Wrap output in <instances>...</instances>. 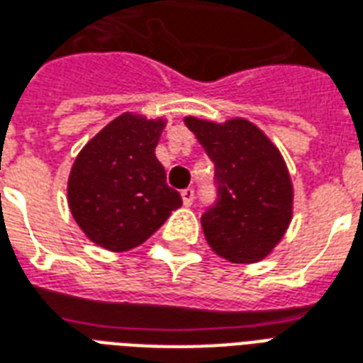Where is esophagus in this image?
I'll return each instance as SVG.
<instances>
[{
  "mask_svg": "<svg viewBox=\"0 0 363 363\" xmlns=\"http://www.w3.org/2000/svg\"><path fill=\"white\" fill-rule=\"evenodd\" d=\"M181 196H182V203H184L186 208H189V206H192V202H194V190L184 189L181 192Z\"/></svg>",
  "mask_w": 363,
  "mask_h": 363,
  "instance_id": "obj_1",
  "label": "esophagus"
}]
</instances>
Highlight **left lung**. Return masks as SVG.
I'll use <instances>...</instances> for the list:
<instances>
[{"instance_id": "obj_1", "label": "left lung", "mask_w": 363, "mask_h": 363, "mask_svg": "<svg viewBox=\"0 0 363 363\" xmlns=\"http://www.w3.org/2000/svg\"><path fill=\"white\" fill-rule=\"evenodd\" d=\"M184 125L216 165L217 203L202 216L209 248L230 264L262 262L292 219L294 190L279 147L242 117H184Z\"/></svg>"}]
</instances>
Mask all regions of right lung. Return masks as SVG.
Segmentation results:
<instances>
[{"label": "right lung", "instance_id": "add662e5", "mask_svg": "<svg viewBox=\"0 0 363 363\" xmlns=\"http://www.w3.org/2000/svg\"><path fill=\"white\" fill-rule=\"evenodd\" d=\"M165 119L123 113L101 128L72 163L67 202L74 221L94 244L127 252L146 242L181 194L167 184L155 157Z\"/></svg>", "mask_w": 363, "mask_h": 363}]
</instances>
